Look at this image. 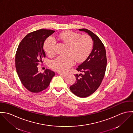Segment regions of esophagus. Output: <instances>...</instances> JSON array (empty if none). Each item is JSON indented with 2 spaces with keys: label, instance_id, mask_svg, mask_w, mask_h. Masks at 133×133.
I'll use <instances>...</instances> for the list:
<instances>
[{
  "label": "esophagus",
  "instance_id": "obj_1",
  "mask_svg": "<svg viewBox=\"0 0 133 133\" xmlns=\"http://www.w3.org/2000/svg\"><path fill=\"white\" fill-rule=\"evenodd\" d=\"M57 73H58V74H59L60 75H62V76H63V77H66V76L67 75L66 74L63 73V72H58Z\"/></svg>",
  "mask_w": 133,
  "mask_h": 133
}]
</instances>
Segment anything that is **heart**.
Segmentation results:
<instances>
[{"mask_svg": "<svg viewBox=\"0 0 133 133\" xmlns=\"http://www.w3.org/2000/svg\"><path fill=\"white\" fill-rule=\"evenodd\" d=\"M57 37L69 46L65 56H58L52 61L51 66L54 70L65 72L74 64L75 59L78 63L84 61L90 55L93 47V40L87 35L66 31L59 34ZM56 41L53 38H49L44 43V49L47 54L53 56L55 54Z\"/></svg>", "mask_w": 133, "mask_h": 133, "instance_id": "obj_1", "label": "heart"}]
</instances>
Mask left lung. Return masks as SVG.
<instances>
[{"label":"left lung","mask_w":133,"mask_h":133,"mask_svg":"<svg viewBox=\"0 0 133 133\" xmlns=\"http://www.w3.org/2000/svg\"><path fill=\"white\" fill-rule=\"evenodd\" d=\"M88 33L93 40L92 51L77 70L82 74L75 75L76 82L70 87L72 93L79 97H87L94 93L104 77L107 65L106 52L104 44L97 35L85 28L79 29Z\"/></svg>","instance_id":"obj_1"}]
</instances>
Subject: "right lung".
Masks as SVG:
<instances>
[{"mask_svg":"<svg viewBox=\"0 0 133 133\" xmlns=\"http://www.w3.org/2000/svg\"><path fill=\"white\" fill-rule=\"evenodd\" d=\"M55 32L50 29H39L28 34L19 43L15 55V67L18 76L24 87L32 93H39L46 89L54 71L45 69L38 72L37 66L45 57L43 49L45 39Z\"/></svg>","mask_w":133,"mask_h":133,"instance_id":"obj_1","label":"right lung"}]
</instances>
